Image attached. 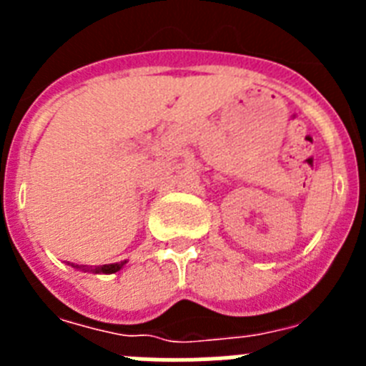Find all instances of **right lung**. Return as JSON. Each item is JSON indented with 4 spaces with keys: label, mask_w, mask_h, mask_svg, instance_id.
<instances>
[{
    "label": "right lung",
    "mask_w": 366,
    "mask_h": 366,
    "mask_svg": "<svg viewBox=\"0 0 366 366\" xmlns=\"http://www.w3.org/2000/svg\"><path fill=\"white\" fill-rule=\"evenodd\" d=\"M124 264H126V260L124 262H113V264H100V266H93V267L92 266H76V264H74V267H79V269H93L95 273H115V271L121 269ZM71 266H73V264H71Z\"/></svg>",
    "instance_id": "1"
}]
</instances>
